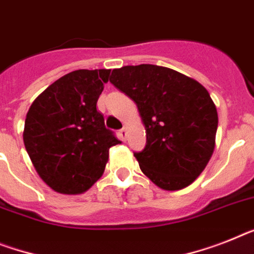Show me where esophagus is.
Wrapping results in <instances>:
<instances>
[{"label": "esophagus", "instance_id": "esophagus-1", "mask_svg": "<svg viewBox=\"0 0 254 254\" xmlns=\"http://www.w3.org/2000/svg\"><path fill=\"white\" fill-rule=\"evenodd\" d=\"M119 137L123 140V141H126V139H127V129L123 127L122 129H119Z\"/></svg>", "mask_w": 254, "mask_h": 254}]
</instances>
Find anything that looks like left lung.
Returning <instances> with one entry per match:
<instances>
[{
	"label": "left lung",
	"mask_w": 254,
	"mask_h": 254,
	"mask_svg": "<svg viewBox=\"0 0 254 254\" xmlns=\"http://www.w3.org/2000/svg\"><path fill=\"white\" fill-rule=\"evenodd\" d=\"M110 83L137 105L146 144L133 156L140 169L162 190L190 186L214 152L217 108L198 81L156 64L112 71Z\"/></svg>",
	"instance_id": "obj_1"
}]
</instances>
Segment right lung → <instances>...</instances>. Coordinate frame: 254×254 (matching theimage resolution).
I'll return each instance as SVG.
<instances>
[{
    "label": "right lung",
    "mask_w": 254,
    "mask_h": 254,
    "mask_svg": "<svg viewBox=\"0 0 254 254\" xmlns=\"http://www.w3.org/2000/svg\"><path fill=\"white\" fill-rule=\"evenodd\" d=\"M110 70H75L31 105L23 141L40 178L60 193H83L104 174L109 149L121 144L105 127L97 100Z\"/></svg>",
    "instance_id": "right-lung-1"
}]
</instances>
